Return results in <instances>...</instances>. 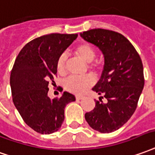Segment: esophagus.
<instances>
[{
	"label": "esophagus",
	"mask_w": 155,
	"mask_h": 155,
	"mask_svg": "<svg viewBox=\"0 0 155 155\" xmlns=\"http://www.w3.org/2000/svg\"><path fill=\"white\" fill-rule=\"evenodd\" d=\"M75 98H76V100H81V99H83V98H84V96H75Z\"/></svg>",
	"instance_id": "34e87169"
}]
</instances>
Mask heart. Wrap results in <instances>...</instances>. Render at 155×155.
Masks as SVG:
<instances>
[{
  "instance_id": "b5f03b06",
  "label": "heart",
  "mask_w": 155,
  "mask_h": 155,
  "mask_svg": "<svg viewBox=\"0 0 155 155\" xmlns=\"http://www.w3.org/2000/svg\"><path fill=\"white\" fill-rule=\"evenodd\" d=\"M74 54L81 58L84 62L90 64L96 57V51L94 48L86 43L77 45L74 48ZM67 62V55L63 54L57 60V71L59 74H64L65 72V65ZM90 68L91 70H96L97 66L94 64H90ZM94 79L91 75H86L85 77H75L70 76L64 81V87L70 92L74 94H82L87 91L94 84Z\"/></svg>"
}]
</instances>
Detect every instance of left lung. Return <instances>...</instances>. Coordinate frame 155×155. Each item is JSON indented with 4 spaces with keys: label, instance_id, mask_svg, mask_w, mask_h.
<instances>
[{
    "label": "left lung",
    "instance_id": "left-lung-1",
    "mask_svg": "<svg viewBox=\"0 0 155 155\" xmlns=\"http://www.w3.org/2000/svg\"><path fill=\"white\" fill-rule=\"evenodd\" d=\"M86 42L94 44L104 56L100 81L92 90L107 98L106 104L96 101L85 118L90 127L102 134L117 130L136 110L144 85L143 68L138 52L125 37L117 32L97 28L81 32Z\"/></svg>",
    "mask_w": 155,
    "mask_h": 155
}]
</instances>
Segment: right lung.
I'll return each mask as SVG.
<instances>
[{
  "label": "right lung",
  "mask_w": 155,
  "mask_h": 155,
  "mask_svg": "<svg viewBox=\"0 0 155 155\" xmlns=\"http://www.w3.org/2000/svg\"><path fill=\"white\" fill-rule=\"evenodd\" d=\"M78 34L51 33L32 40L17 55L10 76L12 101L26 124L42 134L58 131L64 120V108L74 101L64 91L60 98L48 96V83L57 73V60Z\"/></svg>",
  "instance_id": "1"
}]
</instances>
